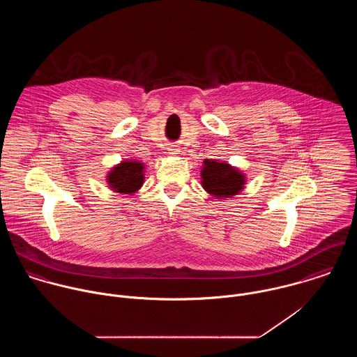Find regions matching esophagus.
Here are the masks:
<instances>
[{
    "label": "esophagus",
    "mask_w": 357,
    "mask_h": 357,
    "mask_svg": "<svg viewBox=\"0 0 357 357\" xmlns=\"http://www.w3.org/2000/svg\"><path fill=\"white\" fill-rule=\"evenodd\" d=\"M167 151H169V153H170V155H174V156H176L177 153H180V150H178V149H177L176 146H173V147L167 149Z\"/></svg>",
    "instance_id": "esophagus-1"
}]
</instances>
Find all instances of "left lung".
Wrapping results in <instances>:
<instances>
[{
	"label": "left lung",
	"instance_id": "8db88e82",
	"mask_svg": "<svg viewBox=\"0 0 357 357\" xmlns=\"http://www.w3.org/2000/svg\"><path fill=\"white\" fill-rule=\"evenodd\" d=\"M246 181V174L238 167L217 159H204L201 170V184L213 198L227 199L239 195Z\"/></svg>",
	"mask_w": 357,
	"mask_h": 357
}]
</instances>
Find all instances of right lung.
I'll use <instances>...</instances> for the list:
<instances>
[{"label": "right lung", "instance_id": "1", "mask_svg": "<svg viewBox=\"0 0 357 357\" xmlns=\"http://www.w3.org/2000/svg\"><path fill=\"white\" fill-rule=\"evenodd\" d=\"M146 165L136 159H125L112 166L107 176V187L121 195H133L144 184Z\"/></svg>", "mask_w": 357, "mask_h": 357}]
</instances>
